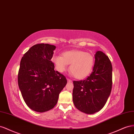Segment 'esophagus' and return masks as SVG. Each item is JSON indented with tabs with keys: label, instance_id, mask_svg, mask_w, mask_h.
<instances>
[{
	"label": "esophagus",
	"instance_id": "obj_1",
	"mask_svg": "<svg viewBox=\"0 0 134 134\" xmlns=\"http://www.w3.org/2000/svg\"><path fill=\"white\" fill-rule=\"evenodd\" d=\"M67 80L68 82H72V80H70V79H67Z\"/></svg>",
	"mask_w": 134,
	"mask_h": 134
}]
</instances>
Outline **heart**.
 <instances>
[{
    "mask_svg": "<svg viewBox=\"0 0 134 134\" xmlns=\"http://www.w3.org/2000/svg\"><path fill=\"white\" fill-rule=\"evenodd\" d=\"M52 60L60 73L66 71L68 64H70V73L79 80L85 79L90 75L95 62L94 57L91 53L79 50L64 52L62 57L53 55Z\"/></svg>",
    "mask_w": 134,
    "mask_h": 134,
    "instance_id": "obj_1",
    "label": "heart"
}]
</instances>
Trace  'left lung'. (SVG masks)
Here are the masks:
<instances>
[{
    "label": "left lung",
    "mask_w": 134,
    "mask_h": 134,
    "mask_svg": "<svg viewBox=\"0 0 134 134\" xmlns=\"http://www.w3.org/2000/svg\"><path fill=\"white\" fill-rule=\"evenodd\" d=\"M91 74L81 81H74L72 93L76 108L91 114L100 110L110 94L112 85V66L104 53L97 51Z\"/></svg>",
    "instance_id": "left-lung-1"
}]
</instances>
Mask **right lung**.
Segmentation results:
<instances>
[{"instance_id":"right-lung-1","label":"right lung","mask_w":134,"mask_h":134,"mask_svg":"<svg viewBox=\"0 0 134 134\" xmlns=\"http://www.w3.org/2000/svg\"><path fill=\"white\" fill-rule=\"evenodd\" d=\"M55 48L48 44H36L21 59L18 86L26 104L34 111L42 113L54 108L67 82L51 61Z\"/></svg>"}]
</instances>
